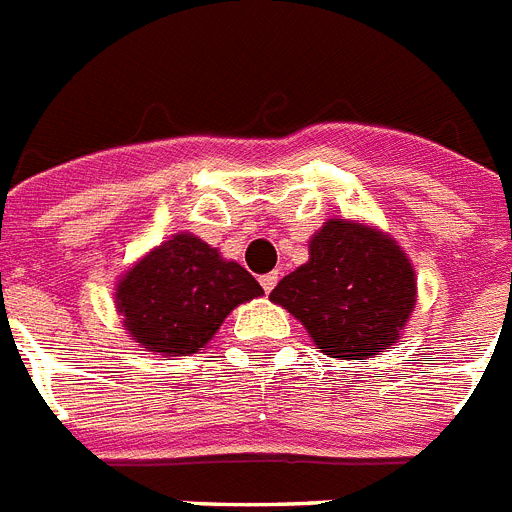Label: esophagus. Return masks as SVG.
<instances>
[{
    "instance_id": "1",
    "label": "esophagus",
    "mask_w": 512,
    "mask_h": 512,
    "mask_svg": "<svg viewBox=\"0 0 512 512\" xmlns=\"http://www.w3.org/2000/svg\"><path fill=\"white\" fill-rule=\"evenodd\" d=\"M278 278H281V275L278 273H268V275H262L260 278V286L265 288V293H270L275 288V283H278Z\"/></svg>"
}]
</instances>
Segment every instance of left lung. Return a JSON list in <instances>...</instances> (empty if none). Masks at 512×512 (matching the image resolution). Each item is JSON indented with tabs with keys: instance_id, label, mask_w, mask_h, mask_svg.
I'll return each instance as SVG.
<instances>
[{
	"instance_id": "left-lung-1",
	"label": "left lung",
	"mask_w": 512,
	"mask_h": 512,
	"mask_svg": "<svg viewBox=\"0 0 512 512\" xmlns=\"http://www.w3.org/2000/svg\"><path fill=\"white\" fill-rule=\"evenodd\" d=\"M270 301L299 319L324 355L368 361L410 322L415 265L379 226L327 219L309 239V260L273 288Z\"/></svg>"
}]
</instances>
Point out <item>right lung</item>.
I'll return each instance as SVG.
<instances>
[{
  "label": "right lung",
  "mask_w": 512,
  "mask_h": 512,
  "mask_svg": "<svg viewBox=\"0 0 512 512\" xmlns=\"http://www.w3.org/2000/svg\"><path fill=\"white\" fill-rule=\"evenodd\" d=\"M257 296L260 283L239 262L177 231L118 278L115 311L133 342L177 358L206 348L231 311Z\"/></svg>",
  "instance_id": "obj_1"
}]
</instances>
